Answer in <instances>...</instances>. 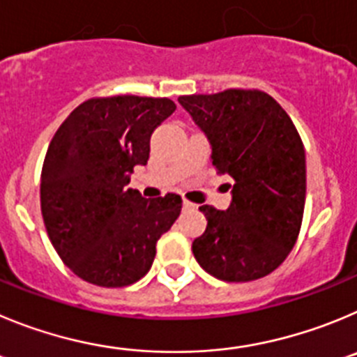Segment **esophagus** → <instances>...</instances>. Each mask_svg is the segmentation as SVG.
<instances>
[{"label": "esophagus", "mask_w": 357, "mask_h": 357, "mask_svg": "<svg viewBox=\"0 0 357 357\" xmlns=\"http://www.w3.org/2000/svg\"><path fill=\"white\" fill-rule=\"evenodd\" d=\"M183 208H185V210H194L195 204H194V202L186 201V199H185V201H183Z\"/></svg>", "instance_id": "34e87169"}]
</instances>
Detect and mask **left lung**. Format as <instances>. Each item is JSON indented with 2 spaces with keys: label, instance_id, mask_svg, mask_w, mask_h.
<instances>
[{
  "label": "left lung",
  "instance_id": "obj_1",
  "mask_svg": "<svg viewBox=\"0 0 357 357\" xmlns=\"http://www.w3.org/2000/svg\"><path fill=\"white\" fill-rule=\"evenodd\" d=\"M211 147L217 174L233 178L231 204H202L206 231L192 252L213 278L255 281L275 271L294 249L306 201V153L291 119L259 91L181 96Z\"/></svg>",
  "mask_w": 357,
  "mask_h": 357
}]
</instances>
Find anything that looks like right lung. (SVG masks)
Listing matches in <instances>:
<instances>
[{"label":"right lung","instance_id":"add662e5","mask_svg":"<svg viewBox=\"0 0 357 357\" xmlns=\"http://www.w3.org/2000/svg\"><path fill=\"white\" fill-rule=\"evenodd\" d=\"M176 105L114 96L82 102L54 133L40 176V210L62 261L83 281L119 288L149 272L156 242L181 213V197L128 188L149 160L151 135Z\"/></svg>","mask_w":357,"mask_h":357}]
</instances>
